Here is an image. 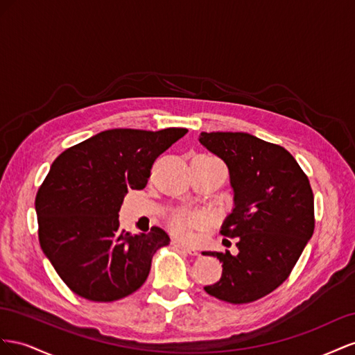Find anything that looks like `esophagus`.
<instances>
[{"label":"esophagus","mask_w":355,"mask_h":355,"mask_svg":"<svg viewBox=\"0 0 355 355\" xmlns=\"http://www.w3.org/2000/svg\"><path fill=\"white\" fill-rule=\"evenodd\" d=\"M172 245L177 247V248H180V250L186 251L187 254H191V256H198V250H196V248H193V247H189V245L183 244V242H180V241H172Z\"/></svg>","instance_id":"obj_1"}]
</instances>
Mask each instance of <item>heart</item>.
Segmentation results:
<instances>
[{"label": "heart", "instance_id": "heart-1", "mask_svg": "<svg viewBox=\"0 0 355 355\" xmlns=\"http://www.w3.org/2000/svg\"><path fill=\"white\" fill-rule=\"evenodd\" d=\"M202 221V216L199 214H190L186 211H177L169 218V227L175 235L186 236L191 226H196Z\"/></svg>", "mask_w": 355, "mask_h": 355}]
</instances>
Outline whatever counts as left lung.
<instances>
[{"instance_id":"left-lung-1","label":"left lung","mask_w":355,"mask_h":355,"mask_svg":"<svg viewBox=\"0 0 355 355\" xmlns=\"http://www.w3.org/2000/svg\"><path fill=\"white\" fill-rule=\"evenodd\" d=\"M199 143L229 169L234 208L221 235L238 254L205 251L223 263L221 278L204 287L229 303H250L287 279L313 234L309 180L288 151L245 132H200Z\"/></svg>"}]
</instances>
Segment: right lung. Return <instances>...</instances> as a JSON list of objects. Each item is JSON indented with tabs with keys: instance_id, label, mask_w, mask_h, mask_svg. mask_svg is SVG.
<instances>
[{
	"instance_id": "obj_1",
	"label": "right lung",
	"mask_w": 355,
	"mask_h": 355,
	"mask_svg": "<svg viewBox=\"0 0 355 355\" xmlns=\"http://www.w3.org/2000/svg\"><path fill=\"white\" fill-rule=\"evenodd\" d=\"M187 129H110L60 153L38 189V239L76 295L113 302L144 284L155 252L169 244L164 229L130 235L119 211L129 189L143 190L159 155Z\"/></svg>"
}]
</instances>
